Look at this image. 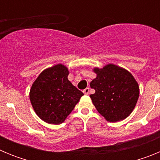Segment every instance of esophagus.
<instances>
[{
  "label": "esophagus",
  "mask_w": 160,
  "mask_h": 160,
  "mask_svg": "<svg viewBox=\"0 0 160 160\" xmlns=\"http://www.w3.org/2000/svg\"><path fill=\"white\" fill-rule=\"evenodd\" d=\"M83 93H84L85 94H89V93H90V89L89 88H86L83 90Z\"/></svg>",
  "instance_id": "1"
}]
</instances>
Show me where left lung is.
<instances>
[{"mask_svg": "<svg viewBox=\"0 0 160 160\" xmlns=\"http://www.w3.org/2000/svg\"><path fill=\"white\" fill-rule=\"evenodd\" d=\"M96 78L90 82L95 93L90 94L93 104L108 122L128 118L135 109L139 96V87L128 70L114 64L94 67Z\"/></svg>", "mask_w": 160, "mask_h": 160, "instance_id": "1", "label": "left lung"}]
</instances>
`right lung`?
Returning a JSON list of instances; mask_svg holds the SVG:
<instances>
[{
	"label": "right lung",
	"mask_w": 160,
	"mask_h": 160,
	"mask_svg": "<svg viewBox=\"0 0 160 160\" xmlns=\"http://www.w3.org/2000/svg\"><path fill=\"white\" fill-rule=\"evenodd\" d=\"M68 75V68L58 64L44 70L32 84L31 105L44 122L62 123L83 95L69 81Z\"/></svg>",
	"instance_id": "1"
}]
</instances>
